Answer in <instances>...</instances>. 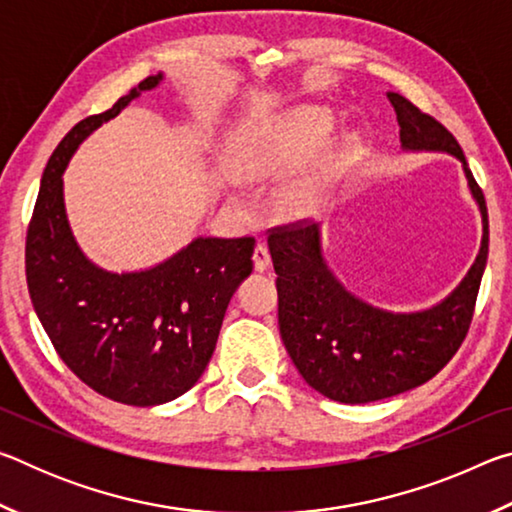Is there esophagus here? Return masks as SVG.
<instances>
[{
  "mask_svg": "<svg viewBox=\"0 0 512 512\" xmlns=\"http://www.w3.org/2000/svg\"><path fill=\"white\" fill-rule=\"evenodd\" d=\"M253 262H255V271H266L268 266H271V253H268V248L266 246H262L259 244L257 248H255V253H253Z\"/></svg>",
  "mask_w": 512,
  "mask_h": 512,
  "instance_id": "obj_1",
  "label": "esophagus"
}]
</instances>
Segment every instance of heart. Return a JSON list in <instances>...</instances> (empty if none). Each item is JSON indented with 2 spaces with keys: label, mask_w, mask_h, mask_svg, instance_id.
<instances>
[{
  "label": "heart",
  "mask_w": 512,
  "mask_h": 512,
  "mask_svg": "<svg viewBox=\"0 0 512 512\" xmlns=\"http://www.w3.org/2000/svg\"><path fill=\"white\" fill-rule=\"evenodd\" d=\"M334 131V117L323 108H302L284 117L250 146L244 160L246 176L273 180L289 176L314 158L320 146ZM316 194V185H305L291 194V201L302 203Z\"/></svg>",
  "instance_id": "obj_1"
}]
</instances>
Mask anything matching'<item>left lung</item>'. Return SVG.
<instances>
[{
    "label": "left lung",
    "instance_id": "obj_1",
    "mask_svg": "<svg viewBox=\"0 0 512 512\" xmlns=\"http://www.w3.org/2000/svg\"><path fill=\"white\" fill-rule=\"evenodd\" d=\"M406 151H445L463 162L483 219V239L465 280L440 305L391 314L345 291L329 271L316 223L268 230L277 273V320L291 361L311 388L334 402L366 404L400 395L443 370L470 329L488 262V210L456 137L402 94L388 92Z\"/></svg>",
    "mask_w": 512,
    "mask_h": 512
}]
</instances>
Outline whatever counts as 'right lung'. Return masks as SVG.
Returning a JSON list of instances; mask_svg holds the SVG:
<instances>
[{"label": "right lung", "instance_id": "1", "mask_svg": "<svg viewBox=\"0 0 512 512\" xmlns=\"http://www.w3.org/2000/svg\"><path fill=\"white\" fill-rule=\"evenodd\" d=\"M162 74L149 76L110 110L79 121L42 173L27 230L33 309L65 366L110 400L155 406L187 393L203 375L232 293L253 271V237H198L140 273H108L76 246L63 203V171L76 146L119 115Z\"/></svg>", "mask_w": 512, "mask_h": 512}]
</instances>
